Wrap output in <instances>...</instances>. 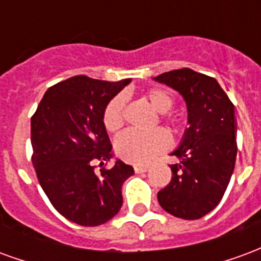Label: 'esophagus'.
Listing matches in <instances>:
<instances>
[{
    "mask_svg": "<svg viewBox=\"0 0 261 261\" xmlns=\"http://www.w3.org/2000/svg\"><path fill=\"white\" fill-rule=\"evenodd\" d=\"M148 170V166H145V165H137V166H134V172L136 173H144V172H147Z\"/></svg>",
    "mask_w": 261,
    "mask_h": 261,
    "instance_id": "1",
    "label": "esophagus"
}]
</instances>
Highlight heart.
Masks as SVG:
<instances>
[{
  "instance_id": "b5f03b06",
  "label": "heart",
  "mask_w": 261,
  "mask_h": 261,
  "mask_svg": "<svg viewBox=\"0 0 261 261\" xmlns=\"http://www.w3.org/2000/svg\"><path fill=\"white\" fill-rule=\"evenodd\" d=\"M148 100L161 113L168 112L173 106V96L161 88H151L147 91ZM124 93L112 97L103 110V125L110 133L119 131L124 124L125 117ZM166 119V116H165ZM172 140L165 130H153L144 133L138 130H127L121 133L116 141L114 149L117 156L130 164H148L159 153L169 149Z\"/></svg>"
}]
</instances>
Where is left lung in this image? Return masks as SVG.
<instances>
[{"label": "left lung", "instance_id": "1", "mask_svg": "<svg viewBox=\"0 0 261 261\" xmlns=\"http://www.w3.org/2000/svg\"><path fill=\"white\" fill-rule=\"evenodd\" d=\"M155 81L185 97L190 124L172 152L180 164L170 165L172 180L158 192V201L173 217L198 219L218 205L233 173L235 106L215 78L190 68L164 72Z\"/></svg>", "mask_w": 261, "mask_h": 261}]
</instances>
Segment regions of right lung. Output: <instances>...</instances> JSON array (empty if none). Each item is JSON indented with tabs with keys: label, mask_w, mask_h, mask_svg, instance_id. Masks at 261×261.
<instances>
[{
	"label": "right lung",
	"mask_w": 261,
	"mask_h": 261,
	"mask_svg": "<svg viewBox=\"0 0 261 261\" xmlns=\"http://www.w3.org/2000/svg\"><path fill=\"white\" fill-rule=\"evenodd\" d=\"M131 80L109 82L75 75L50 86L31 120L32 164L53 207L82 226H97L119 213L121 186L134 169L112 158L103 125L108 102Z\"/></svg>",
	"instance_id": "1"
}]
</instances>
